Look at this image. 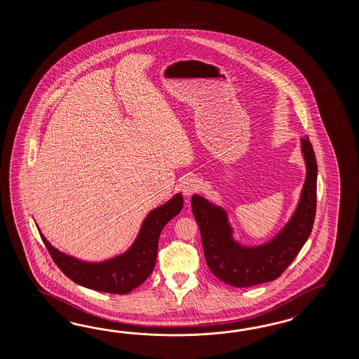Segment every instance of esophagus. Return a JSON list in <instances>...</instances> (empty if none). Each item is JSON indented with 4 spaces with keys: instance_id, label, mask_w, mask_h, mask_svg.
Here are the masks:
<instances>
[{
    "instance_id": "1",
    "label": "esophagus",
    "mask_w": 359,
    "mask_h": 359,
    "mask_svg": "<svg viewBox=\"0 0 359 359\" xmlns=\"http://www.w3.org/2000/svg\"><path fill=\"white\" fill-rule=\"evenodd\" d=\"M200 189V181L196 178H187L182 184L183 195L184 196H191Z\"/></svg>"
}]
</instances>
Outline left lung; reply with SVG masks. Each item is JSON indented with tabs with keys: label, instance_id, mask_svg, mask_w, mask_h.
<instances>
[{
	"label": "left lung",
	"instance_id": "1",
	"mask_svg": "<svg viewBox=\"0 0 359 359\" xmlns=\"http://www.w3.org/2000/svg\"><path fill=\"white\" fill-rule=\"evenodd\" d=\"M306 176L298 206L289 222L271 241L244 246L233 240V229L222 206L200 195L191 198L198 222L206 264L224 283L249 287L269 283L283 275L311 235L317 205V161L309 138L300 140Z\"/></svg>",
	"mask_w": 359,
	"mask_h": 359
}]
</instances>
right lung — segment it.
<instances>
[{
    "label": "right lung",
    "instance_id": "obj_1",
    "mask_svg": "<svg viewBox=\"0 0 359 359\" xmlns=\"http://www.w3.org/2000/svg\"><path fill=\"white\" fill-rule=\"evenodd\" d=\"M183 198L177 194L164 205L147 214L138 236L130 249L111 259L90 263L55 249L41 233L43 244L61 272L73 283L91 290L109 294H128L151 275L158 254L161 229L181 212Z\"/></svg>",
    "mask_w": 359,
    "mask_h": 359
}]
</instances>
